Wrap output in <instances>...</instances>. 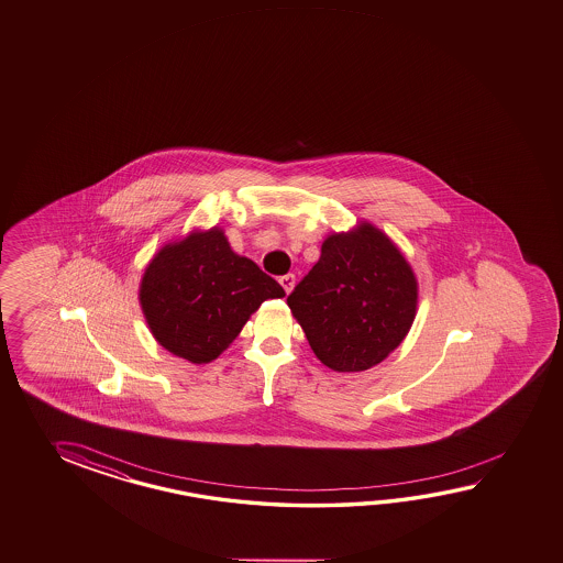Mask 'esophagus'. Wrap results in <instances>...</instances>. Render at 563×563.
I'll return each mask as SVG.
<instances>
[{"label": "esophagus", "mask_w": 563, "mask_h": 563, "mask_svg": "<svg viewBox=\"0 0 563 563\" xmlns=\"http://www.w3.org/2000/svg\"><path fill=\"white\" fill-rule=\"evenodd\" d=\"M279 284L286 289V294H289L294 286H296V276L294 274H287V276L279 277Z\"/></svg>", "instance_id": "obj_1"}]
</instances>
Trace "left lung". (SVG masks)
<instances>
[{
	"label": "left lung",
	"instance_id": "1",
	"mask_svg": "<svg viewBox=\"0 0 563 563\" xmlns=\"http://www.w3.org/2000/svg\"><path fill=\"white\" fill-rule=\"evenodd\" d=\"M287 306L321 364L364 372L408 335L418 282L386 233L360 223L323 242L318 264L287 296Z\"/></svg>",
	"mask_w": 563,
	"mask_h": 563
}]
</instances>
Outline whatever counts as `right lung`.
Returning <instances> with one entry per match:
<instances>
[{
	"mask_svg": "<svg viewBox=\"0 0 563 563\" xmlns=\"http://www.w3.org/2000/svg\"><path fill=\"white\" fill-rule=\"evenodd\" d=\"M274 277L235 254L218 228L164 245L145 267L140 301L159 345L210 364L265 299L284 298Z\"/></svg>",
	"mask_w": 563,
	"mask_h": 563,
	"instance_id": "right-lung-1",
	"label": "right lung"
}]
</instances>
